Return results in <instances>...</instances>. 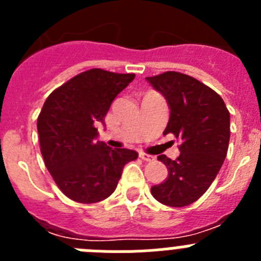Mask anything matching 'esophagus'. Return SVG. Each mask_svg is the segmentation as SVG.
<instances>
[{"instance_id":"34e87169","label":"esophagus","mask_w":261,"mask_h":261,"mask_svg":"<svg viewBox=\"0 0 261 261\" xmlns=\"http://www.w3.org/2000/svg\"><path fill=\"white\" fill-rule=\"evenodd\" d=\"M138 155H140V158L141 159H144L145 162H151V161H154V159H155V156L150 155V154L142 153V151H140V154H138Z\"/></svg>"}]
</instances>
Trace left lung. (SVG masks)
Listing matches in <instances>:
<instances>
[{
	"instance_id": "obj_1",
	"label": "left lung",
	"mask_w": 261,
	"mask_h": 261,
	"mask_svg": "<svg viewBox=\"0 0 261 261\" xmlns=\"http://www.w3.org/2000/svg\"><path fill=\"white\" fill-rule=\"evenodd\" d=\"M170 108L163 135L180 141L175 161L158 155L168 170L163 183L151 187L161 204L181 208L199 200L221 170L230 140V114L218 94L191 75L166 71L146 77Z\"/></svg>"
}]
</instances>
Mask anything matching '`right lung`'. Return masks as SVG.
<instances>
[{
    "label": "right lung",
    "instance_id": "add662e5",
    "mask_svg": "<svg viewBox=\"0 0 261 261\" xmlns=\"http://www.w3.org/2000/svg\"><path fill=\"white\" fill-rule=\"evenodd\" d=\"M135 74L90 69L50 93L38 117L40 151L61 192L73 201L94 204L116 190L124 166L138 154L95 141L117 94Z\"/></svg>",
    "mask_w": 261,
    "mask_h": 261
}]
</instances>
